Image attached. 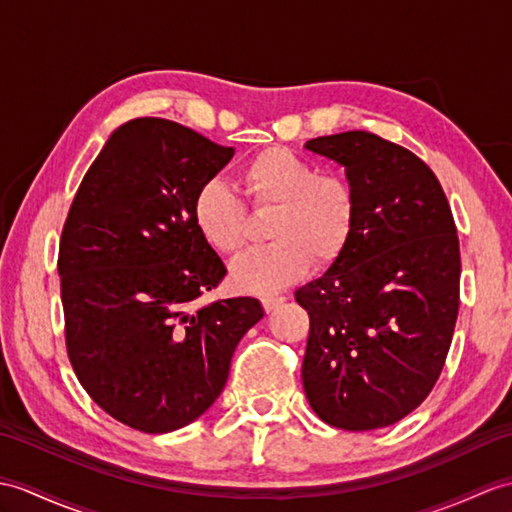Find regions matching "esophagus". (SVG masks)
Returning a JSON list of instances; mask_svg holds the SVG:
<instances>
[{
	"instance_id": "obj_1",
	"label": "esophagus",
	"mask_w": 512,
	"mask_h": 512,
	"mask_svg": "<svg viewBox=\"0 0 512 512\" xmlns=\"http://www.w3.org/2000/svg\"><path fill=\"white\" fill-rule=\"evenodd\" d=\"M279 303H283V296H279V294H266V296H261V305H264L266 312L275 310V307H277Z\"/></svg>"
}]
</instances>
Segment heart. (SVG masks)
<instances>
[{
    "label": "heart",
    "mask_w": 512,
    "mask_h": 512,
    "mask_svg": "<svg viewBox=\"0 0 512 512\" xmlns=\"http://www.w3.org/2000/svg\"><path fill=\"white\" fill-rule=\"evenodd\" d=\"M240 183L253 211H275L268 224L270 246L237 257L235 288L277 292L305 275L310 259L331 264L349 244L358 216V196L347 178L318 172V165L290 148L270 146L244 163ZM192 220L213 251L240 253L248 242L244 202L220 181L202 183L192 200Z\"/></svg>",
    "instance_id": "1"
}]
</instances>
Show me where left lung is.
Returning a JSON list of instances; mask_svg holds the SVG:
<instances>
[{"label": "left lung", "instance_id": "8db88e82", "mask_svg": "<svg viewBox=\"0 0 512 512\" xmlns=\"http://www.w3.org/2000/svg\"><path fill=\"white\" fill-rule=\"evenodd\" d=\"M305 148L344 165L358 216L340 257L294 294L310 316L303 388L325 423L377 430L417 410L445 366L460 305L456 222L408 148L368 130Z\"/></svg>", "mask_w": 512, "mask_h": 512}]
</instances>
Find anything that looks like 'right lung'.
<instances>
[{"label":"right lung","mask_w":512,"mask_h":512,"mask_svg":"<svg viewBox=\"0 0 512 512\" xmlns=\"http://www.w3.org/2000/svg\"><path fill=\"white\" fill-rule=\"evenodd\" d=\"M233 152L137 117L109 137L69 207L58 246L69 362L87 395L133 430L198 419L264 316L251 296L196 307L227 268L196 231L192 200Z\"/></svg>","instance_id":"1"}]
</instances>
